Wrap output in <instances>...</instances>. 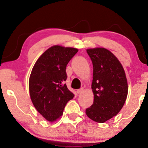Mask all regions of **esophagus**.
<instances>
[{"mask_svg": "<svg viewBox=\"0 0 148 148\" xmlns=\"http://www.w3.org/2000/svg\"><path fill=\"white\" fill-rule=\"evenodd\" d=\"M83 91H84V88H81V89L77 90H76V92H77V94H81Z\"/></svg>", "mask_w": 148, "mask_h": 148, "instance_id": "esophagus-1", "label": "esophagus"}]
</instances>
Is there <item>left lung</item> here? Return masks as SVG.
<instances>
[{"mask_svg":"<svg viewBox=\"0 0 148 148\" xmlns=\"http://www.w3.org/2000/svg\"><path fill=\"white\" fill-rule=\"evenodd\" d=\"M86 51L93 65L94 101L86 113L93 121L103 123L118 114L125 104L128 94L126 74L117 57L108 49L97 47Z\"/></svg>","mask_w":148,"mask_h":148,"instance_id":"obj_1","label":"left lung"}]
</instances>
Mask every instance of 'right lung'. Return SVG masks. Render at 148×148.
I'll list each match as a JSON object with an SVG mask.
<instances>
[{
  "label": "right lung",
  "instance_id": "1",
  "mask_svg": "<svg viewBox=\"0 0 148 148\" xmlns=\"http://www.w3.org/2000/svg\"><path fill=\"white\" fill-rule=\"evenodd\" d=\"M78 51L52 46L37 59L30 73V99L37 111L50 123L60 118L65 105L74 97L64 81L67 79V64Z\"/></svg>",
  "mask_w": 148,
  "mask_h": 148
}]
</instances>
